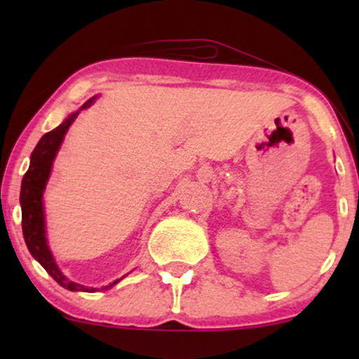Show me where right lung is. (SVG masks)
<instances>
[{
  "label": "right lung",
  "mask_w": 359,
  "mask_h": 359,
  "mask_svg": "<svg viewBox=\"0 0 359 359\" xmlns=\"http://www.w3.org/2000/svg\"><path fill=\"white\" fill-rule=\"evenodd\" d=\"M94 102V97H90L88 102L82 104L81 109L89 108ZM79 111L69 114L64 123L55 128V130L45 133L40 142L36 143L34 154L30 158V167H28L27 174L23 175L22 180V192H20V204H22V229L23 238L27 243L28 250H30L32 257H34L40 265L47 270V273L59 283L60 287L69 288L72 292H96L97 288H88L79 283L71 282L57 266L55 259H53L50 248L47 245V236H45V214H43V191L47 185L48 177L52 172V163L55 158L57 151L62 145L65 133H67L69 126L72 125L74 119L77 118ZM116 282L109 283L104 288H111Z\"/></svg>",
  "instance_id": "add662e5"
}]
</instances>
